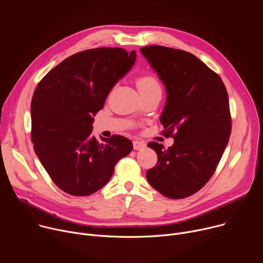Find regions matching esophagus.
I'll return each mask as SVG.
<instances>
[{"label": "esophagus", "instance_id": "1", "mask_svg": "<svg viewBox=\"0 0 263 263\" xmlns=\"http://www.w3.org/2000/svg\"><path fill=\"white\" fill-rule=\"evenodd\" d=\"M133 147H134V149H140V148L145 147V143L141 140H134L133 141Z\"/></svg>", "mask_w": 263, "mask_h": 263}]
</instances>
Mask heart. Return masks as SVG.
Instances as JSON below:
<instances>
[{"label": "heart", "instance_id": "1", "mask_svg": "<svg viewBox=\"0 0 263 263\" xmlns=\"http://www.w3.org/2000/svg\"><path fill=\"white\" fill-rule=\"evenodd\" d=\"M137 88L140 95L149 93L154 91H161V86L157 78L151 73H145L142 76H139L136 80Z\"/></svg>", "mask_w": 263, "mask_h": 263}]
</instances>
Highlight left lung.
Returning <instances> with one entry per match:
<instances>
[{"label": "left lung", "instance_id": "8db88e82", "mask_svg": "<svg viewBox=\"0 0 263 263\" xmlns=\"http://www.w3.org/2000/svg\"><path fill=\"white\" fill-rule=\"evenodd\" d=\"M141 54L163 81L167 97L160 118L168 148L148 142L158 161L146 172L153 189L170 199L199 192L214 174L231 134L228 92L221 78L183 50L148 46Z\"/></svg>", "mask_w": 263, "mask_h": 263}]
</instances>
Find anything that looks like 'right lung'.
<instances>
[{
  "label": "right lung",
  "mask_w": 263,
  "mask_h": 263,
  "mask_svg": "<svg viewBox=\"0 0 263 263\" xmlns=\"http://www.w3.org/2000/svg\"><path fill=\"white\" fill-rule=\"evenodd\" d=\"M135 58V51L122 48L82 51L60 62L37 84L31 101L33 147L64 193L92 195L132 151V141L122 135L97 140L91 124Z\"/></svg>",
  "instance_id": "add662e5"
}]
</instances>
